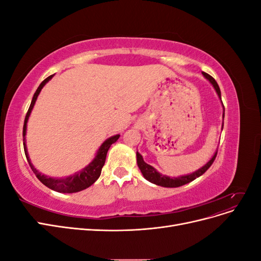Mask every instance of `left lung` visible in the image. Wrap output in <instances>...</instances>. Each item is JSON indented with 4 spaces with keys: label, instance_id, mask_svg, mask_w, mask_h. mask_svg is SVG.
<instances>
[{
    "label": "left lung",
    "instance_id": "1",
    "mask_svg": "<svg viewBox=\"0 0 261 261\" xmlns=\"http://www.w3.org/2000/svg\"><path fill=\"white\" fill-rule=\"evenodd\" d=\"M202 75L213 86V88H215V90H216V92L218 94V97L221 100V91H220V88H219V85L215 81V78L211 77L207 73H202ZM221 102H222V101H221ZM222 107H223V103H222ZM223 110H224V107H223ZM222 117H223V120H224V112H223ZM222 129H223V123H222ZM136 156H137V164H138V168H139V170L141 172V174H143L144 177L147 180H149L150 183L155 184L158 186H162V187H179V186H183V185H185L187 183H191L192 180L196 179L197 177L201 176L203 173L206 172L211 167V164L213 163V161H215L216 156H217V151L215 152V154L212 155L211 159L206 164H204L203 167H201L200 169H198L197 171L191 173V174L180 175V176H177V177H170L168 175L161 174V173L158 172L153 167H151V165L146 163L144 161L143 155H141L138 151L136 152Z\"/></svg>",
    "mask_w": 261,
    "mask_h": 261
}]
</instances>
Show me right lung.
I'll return each instance as SVG.
<instances>
[{
  "label": "right lung",
  "mask_w": 261,
  "mask_h": 261,
  "mask_svg": "<svg viewBox=\"0 0 261 261\" xmlns=\"http://www.w3.org/2000/svg\"><path fill=\"white\" fill-rule=\"evenodd\" d=\"M53 76L54 75H51L48 78H45V80L40 85H39L38 89L36 90V92L34 94L33 100H31L30 107L28 109V112H27L26 117H25V123H23V129H22L23 149H25V154H26L27 161L30 165L31 170L34 171V173L36 174V176L38 177V179L40 180L43 185H45L46 187H49L50 189H52V191H55L58 193L72 194V193H77V192L84 191V189H86V188H88L99 178V176L101 174V170H102V168H103L105 162H106L108 150H109L110 147H111L112 144H114L115 141L118 138H120V135L117 134V135H114L112 137L106 139L103 143H102V145L99 147V149L97 150V153H96V155H94L92 161L88 165H86V167L83 170L74 173V174H72V175L66 176V177H51V176L42 174L41 172H39L34 167V164L31 163V160H30L29 154H28V150H27V146H26L27 123H28V120H29L30 113H31V111H33V109L35 107V103H36L39 93H40V91L42 90V88L45 86V84L52 80Z\"/></svg>",
  "instance_id": "1"
}]
</instances>
